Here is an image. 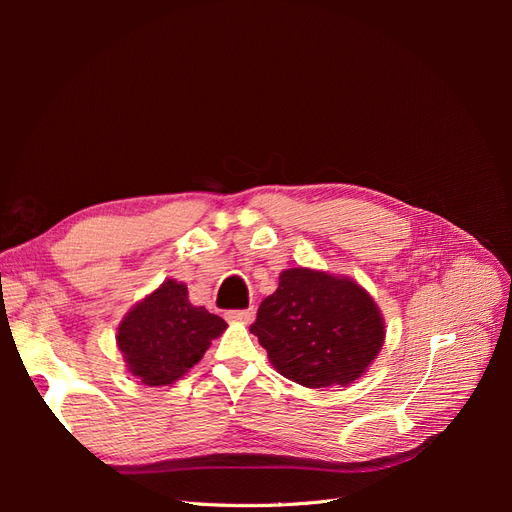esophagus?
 I'll list each match as a JSON object with an SVG mask.
<instances>
[{"label":"esophagus","mask_w":512,"mask_h":512,"mask_svg":"<svg viewBox=\"0 0 512 512\" xmlns=\"http://www.w3.org/2000/svg\"><path fill=\"white\" fill-rule=\"evenodd\" d=\"M254 307H247V309H232V312L226 314L228 320L232 322H243V324H250L254 320Z\"/></svg>","instance_id":"obj_1"}]
</instances>
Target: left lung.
Here are the masks:
<instances>
[{
	"mask_svg": "<svg viewBox=\"0 0 512 512\" xmlns=\"http://www.w3.org/2000/svg\"><path fill=\"white\" fill-rule=\"evenodd\" d=\"M250 331L271 365L307 389L348 386L384 344L380 309L359 284L305 267L282 271Z\"/></svg>",
	"mask_w": 512,
	"mask_h": 512,
	"instance_id": "obj_1",
	"label": "left lung"
}]
</instances>
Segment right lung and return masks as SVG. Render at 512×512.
<instances>
[{
    "label": "right lung",
    "mask_w": 512,
    "mask_h": 512,
    "mask_svg": "<svg viewBox=\"0 0 512 512\" xmlns=\"http://www.w3.org/2000/svg\"><path fill=\"white\" fill-rule=\"evenodd\" d=\"M224 329L220 316L190 303L188 286L166 280L121 320L117 346L132 376L147 386H168L203 359Z\"/></svg>",
    "instance_id": "obj_1"
}]
</instances>
